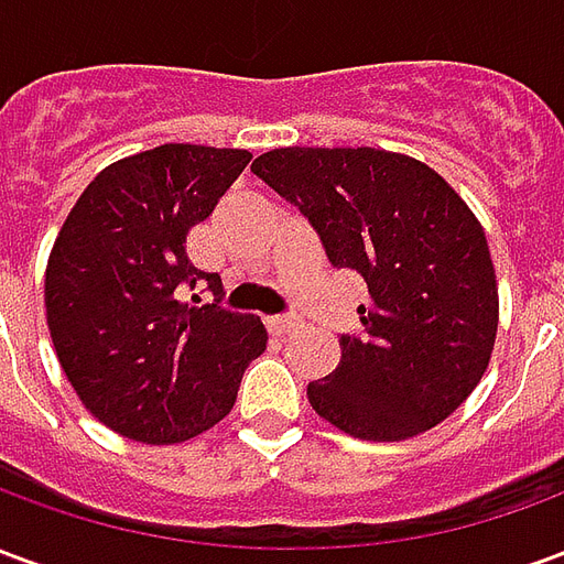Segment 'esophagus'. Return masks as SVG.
<instances>
[{
    "label": "esophagus",
    "instance_id": "obj_1",
    "mask_svg": "<svg viewBox=\"0 0 564 564\" xmlns=\"http://www.w3.org/2000/svg\"><path fill=\"white\" fill-rule=\"evenodd\" d=\"M302 329V319L295 317H271L269 319V332L271 335H290V332Z\"/></svg>",
    "mask_w": 564,
    "mask_h": 564
}]
</instances>
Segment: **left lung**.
I'll return each instance as SVG.
<instances>
[{
	"label": "left lung",
	"instance_id": "1",
	"mask_svg": "<svg viewBox=\"0 0 564 564\" xmlns=\"http://www.w3.org/2000/svg\"><path fill=\"white\" fill-rule=\"evenodd\" d=\"M253 174L302 210L335 269L368 286L362 332L307 383L323 420L362 441H404L447 420L484 378L498 283L484 226L425 162L378 148H278Z\"/></svg>",
	"mask_w": 564,
	"mask_h": 564
}]
</instances>
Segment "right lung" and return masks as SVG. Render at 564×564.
Instances as JSON below:
<instances>
[{
  "instance_id": "right-lung-1",
  "label": "right lung",
  "mask_w": 564,
  "mask_h": 564,
  "mask_svg": "<svg viewBox=\"0 0 564 564\" xmlns=\"http://www.w3.org/2000/svg\"><path fill=\"white\" fill-rule=\"evenodd\" d=\"M253 153L160 144L96 174L68 210L44 274L47 329L84 408L117 435L177 444L232 411L265 326L220 307L223 283L186 259V232L217 208ZM208 282L214 306L184 285ZM193 302H202L193 295Z\"/></svg>"
}]
</instances>
